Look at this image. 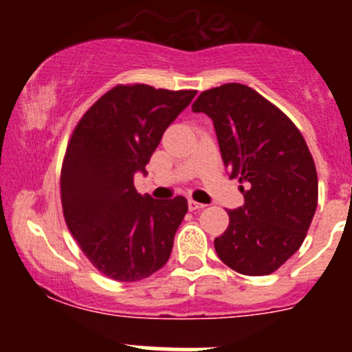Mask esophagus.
<instances>
[{
  "instance_id": "esophagus-1",
  "label": "esophagus",
  "mask_w": 352,
  "mask_h": 352,
  "mask_svg": "<svg viewBox=\"0 0 352 352\" xmlns=\"http://www.w3.org/2000/svg\"><path fill=\"white\" fill-rule=\"evenodd\" d=\"M207 205L205 204H199V201L195 200H188V208L192 210V212H195V210H204Z\"/></svg>"
}]
</instances>
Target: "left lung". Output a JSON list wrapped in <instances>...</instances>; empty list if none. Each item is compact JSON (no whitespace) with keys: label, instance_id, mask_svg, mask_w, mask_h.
<instances>
[{"label":"left lung","instance_id":"left-lung-1","mask_svg":"<svg viewBox=\"0 0 352 352\" xmlns=\"http://www.w3.org/2000/svg\"><path fill=\"white\" fill-rule=\"evenodd\" d=\"M192 111L213 120L230 179L245 185V205L228 210V228L215 238L217 254L246 276L276 272L300 250L318 207L308 145L288 116L243 84L204 91Z\"/></svg>","mask_w":352,"mask_h":352}]
</instances>
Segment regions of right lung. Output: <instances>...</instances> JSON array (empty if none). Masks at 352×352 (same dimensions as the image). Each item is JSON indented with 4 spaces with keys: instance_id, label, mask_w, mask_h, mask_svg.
<instances>
[{
    "instance_id": "add662e5",
    "label": "right lung",
    "mask_w": 352,
    "mask_h": 352,
    "mask_svg": "<svg viewBox=\"0 0 352 352\" xmlns=\"http://www.w3.org/2000/svg\"><path fill=\"white\" fill-rule=\"evenodd\" d=\"M195 94L119 84L72 132L60 168L64 220L89 261L112 280H144L170 256L187 199L140 195L134 175L147 173L165 129Z\"/></svg>"
}]
</instances>
